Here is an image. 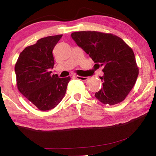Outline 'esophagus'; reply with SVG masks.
<instances>
[{"label": "esophagus", "mask_w": 156, "mask_h": 156, "mask_svg": "<svg viewBox=\"0 0 156 156\" xmlns=\"http://www.w3.org/2000/svg\"><path fill=\"white\" fill-rule=\"evenodd\" d=\"M75 77L78 79V80H83V81H85L87 80H88V77H84V76H76Z\"/></svg>", "instance_id": "1"}]
</instances>
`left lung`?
<instances>
[{"mask_svg": "<svg viewBox=\"0 0 156 156\" xmlns=\"http://www.w3.org/2000/svg\"><path fill=\"white\" fill-rule=\"evenodd\" d=\"M72 38L96 64L102 67V87L95 94L104 105L123 101L135 85L139 73L133 50L122 38L95 31H76Z\"/></svg>", "mask_w": 156, "mask_h": 156, "instance_id": "1", "label": "left lung"}]
</instances>
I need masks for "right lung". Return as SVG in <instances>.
<instances>
[{"label": "right lung", "mask_w": 156, "mask_h": 156, "mask_svg": "<svg viewBox=\"0 0 156 156\" xmlns=\"http://www.w3.org/2000/svg\"><path fill=\"white\" fill-rule=\"evenodd\" d=\"M62 35L47 36L25 47L15 65L16 84L26 98L41 111L56 107L65 96L71 78L51 75L53 49Z\"/></svg>", "instance_id": "obj_1"}]
</instances>
